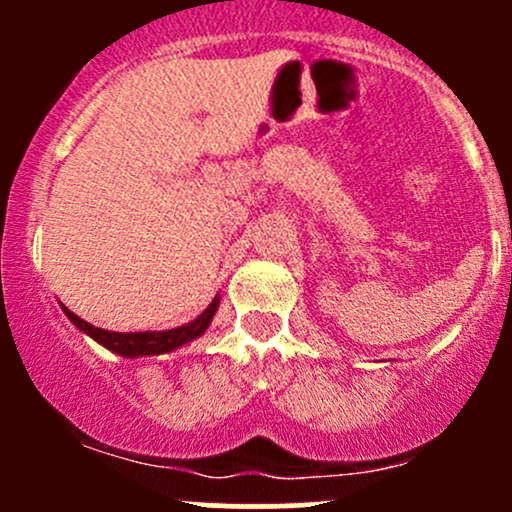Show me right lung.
<instances>
[{"label": "right lung", "instance_id": "add662e5", "mask_svg": "<svg viewBox=\"0 0 512 512\" xmlns=\"http://www.w3.org/2000/svg\"><path fill=\"white\" fill-rule=\"evenodd\" d=\"M62 310L64 315L74 322L76 330H81L91 339H96L98 344L105 346L108 351H113L117 356H125V358L158 356V354H170V351L180 349L182 344L192 342V339L202 337V334L207 332L211 320H214L216 310H219V293H216L214 301L207 305V310L199 313L195 320L163 332H110V330H101V327L91 325V322L81 320V317L74 315L67 305H62Z\"/></svg>", "mask_w": 512, "mask_h": 512}]
</instances>
